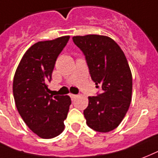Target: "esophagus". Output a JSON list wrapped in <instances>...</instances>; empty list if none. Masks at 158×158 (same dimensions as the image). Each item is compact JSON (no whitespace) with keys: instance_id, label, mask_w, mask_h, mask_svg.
I'll return each instance as SVG.
<instances>
[{"instance_id":"34e87169","label":"esophagus","mask_w":158,"mask_h":158,"mask_svg":"<svg viewBox=\"0 0 158 158\" xmlns=\"http://www.w3.org/2000/svg\"><path fill=\"white\" fill-rule=\"evenodd\" d=\"M70 97H71V98L72 100L76 99V98L77 97V95H75V94H70Z\"/></svg>"}]
</instances>
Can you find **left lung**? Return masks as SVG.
<instances>
[{"label": "left lung", "mask_w": 158, "mask_h": 158, "mask_svg": "<svg viewBox=\"0 0 158 158\" xmlns=\"http://www.w3.org/2000/svg\"><path fill=\"white\" fill-rule=\"evenodd\" d=\"M73 42L86 56L92 80L101 93L88 97L84 110L87 125L98 132H109L121 123L132 97V74L123 50L111 38L88 34L74 36Z\"/></svg>", "instance_id": "1"}]
</instances>
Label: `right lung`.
Listing matches in <instances>:
<instances>
[{"mask_svg":"<svg viewBox=\"0 0 158 158\" xmlns=\"http://www.w3.org/2000/svg\"><path fill=\"white\" fill-rule=\"evenodd\" d=\"M70 36L40 41L27 49L13 78V96L19 114L27 127L43 139H51L64 131L71 103L69 96L49 94L56 59Z\"/></svg>","mask_w":158,"mask_h":158,"instance_id":"obj_1","label":"right lung"}]
</instances>
